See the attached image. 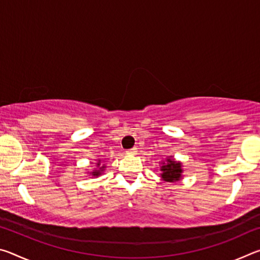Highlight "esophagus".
<instances>
[{
  "mask_svg": "<svg viewBox=\"0 0 260 260\" xmlns=\"http://www.w3.org/2000/svg\"><path fill=\"white\" fill-rule=\"evenodd\" d=\"M136 150H138V149H136V148H132V149H128V150L126 151V153H127V155H135Z\"/></svg>",
  "mask_w": 260,
  "mask_h": 260,
  "instance_id": "obj_1",
  "label": "esophagus"
}]
</instances>
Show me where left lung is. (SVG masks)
Wrapping results in <instances>:
<instances>
[{
	"label": "left lung",
	"instance_id": "obj_1",
	"mask_svg": "<svg viewBox=\"0 0 260 260\" xmlns=\"http://www.w3.org/2000/svg\"><path fill=\"white\" fill-rule=\"evenodd\" d=\"M162 164H165V162H162ZM161 178L165 180L167 182H174V181H178L181 178V173H182V170H181V164L180 162H177L174 159H167V162L164 165L161 166Z\"/></svg>",
	"mask_w": 260,
	"mask_h": 260
}]
</instances>
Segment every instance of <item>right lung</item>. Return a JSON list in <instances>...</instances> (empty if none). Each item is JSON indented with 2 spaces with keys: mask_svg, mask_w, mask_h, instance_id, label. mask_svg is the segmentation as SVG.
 <instances>
[{
  "mask_svg": "<svg viewBox=\"0 0 260 260\" xmlns=\"http://www.w3.org/2000/svg\"><path fill=\"white\" fill-rule=\"evenodd\" d=\"M98 165H100V160L98 162ZM103 169H104V167H100V170H94L93 172H91V174H93V175H99V174H101V171H103Z\"/></svg>",
  "mask_w": 260,
  "mask_h": 260,
  "instance_id": "1",
  "label": "right lung"
}]
</instances>
